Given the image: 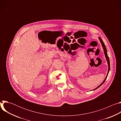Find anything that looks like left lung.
Instances as JSON below:
<instances>
[{"mask_svg":"<svg viewBox=\"0 0 121 121\" xmlns=\"http://www.w3.org/2000/svg\"><path fill=\"white\" fill-rule=\"evenodd\" d=\"M99 41H100V42L101 43V45H102V48H103V51H104V55H105V57H106V60H107V63H108V73H107V76H106V78H105L104 79V80L103 81V82L98 86V87H97L96 88H95V89H93V91H94V90H96V89H98L99 87H100V86L104 83V82H105V81L106 80V78H107V76H108V74H109V71H110V60H109V57H108V55H107V49H106V46H105V44H104V43H103V41L102 40V39L99 37Z\"/></svg>","mask_w":121,"mask_h":121,"instance_id":"8db88e82","label":"left lung"}]
</instances>
